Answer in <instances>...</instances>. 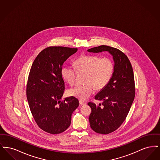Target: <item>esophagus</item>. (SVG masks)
Segmentation results:
<instances>
[{"mask_svg": "<svg viewBox=\"0 0 160 160\" xmlns=\"http://www.w3.org/2000/svg\"><path fill=\"white\" fill-rule=\"evenodd\" d=\"M79 103H80V106H84V105H85L86 103L85 102H84L83 101H79Z\"/></svg>", "mask_w": 160, "mask_h": 160, "instance_id": "1", "label": "esophagus"}]
</instances>
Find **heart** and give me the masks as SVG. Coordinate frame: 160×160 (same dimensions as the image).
Instances as JSON below:
<instances>
[{"mask_svg":"<svg viewBox=\"0 0 160 160\" xmlns=\"http://www.w3.org/2000/svg\"><path fill=\"white\" fill-rule=\"evenodd\" d=\"M78 72H86L84 85H78L68 91L70 96L85 100L94 93L95 88L100 91L104 89L113 75L114 65L109 58H101L95 55H82L74 61ZM71 66L64 65L61 71L62 76L70 86L75 83L77 71Z\"/></svg>","mask_w":160,"mask_h":160,"instance_id":"b5f03b06","label":"heart"}]
</instances>
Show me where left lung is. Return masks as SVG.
Instances as JSON below:
<instances>
[{"instance_id":"obj_1","label":"left lung","mask_w":160,"mask_h":160,"mask_svg":"<svg viewBox=\"0 0 160 160\" xmlns=\"http://www.w3.org/2000/svg\"><path fill=\"white\" fill-rule=\"evenodd\" d=\"M89 52H108L114 62L113 75L106 87L97 93L95 99L102 101L99 106L89 102L92 109L89 121L95 132L107 134L118 129L125 120L135 97L134 77L128 57L119 49L110 46H98Z\"/></svg>"}]
</instances>
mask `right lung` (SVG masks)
<instances>
[{"instance_id": "1", "label": "right lung", "mask_w": 160, "mask_h": 160, "mask_svg": "<svg viewBox=\"0 0 160 160\" xmlns=\"http://www.w3.org/2000/svg\"><path fill=\"white\" fill-rule=\"evenodd\" d=\"M77 51L75 48L48 47L39 53L31 67L26 88L29 106L38 127L52 134L68 128L71 115L79 106L72 96L61 101L65 91L62 67Z\"/></svg>"}]
</instances>
